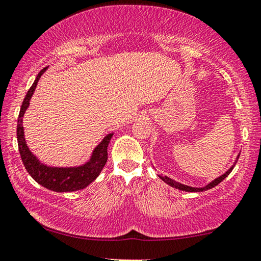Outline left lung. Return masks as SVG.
<instances>
[{
    "mask_svg": "<svg viewBox=\"0 0 261 261\" xmlns=\"http://www.w3.org/2000/svg\"><path fill=\"white\" fill-rule=\"evenodd\" d=\"M238 159H239V154H238V157H237V159H236L234 164H233V165L231 166V168L226 171V172H225L224 174H221L220 177L216 178L215 180H212L211 182H210V184L204 186V188H192V186H188V185L180 184V182H178V181H176V180L171 179V178L166 177V176H161V174H158V176H159V178H161V179H162L163 181H165L166 184L170 185V186H172V188H174V189L181 190V191H186V192H203V191H206V190H210V189L215 188V186H217L218 184H219L220 181H223V180L225 179V178H226V177L228 176V174L231 173V171H232L233 168H234V166H236L237 162H238Z\"/></svg>",
    "mask_w": 261,
    "mask_h": 261,
    "instance_id": "left-lung-1",
    "label": "left lung"
}]
</instances>
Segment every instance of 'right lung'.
Instances as JSON below:
<instances>
[{
  "label": "right lung",
  "instance_id": "add662e5",
  "mask_svg": "<svg viewBox=\"0 0 261 261\" xmlns=\"http://www.w3.org/2000/svg\"><path fill=\"white\" fill-rule=\"evenodd\" d=\"M46 68L42 69L38 73L36 80L27 92L23 100L21 110H19L17 119V143L18 151L21 154L23 165L28 173L33 177L35 181L43 186V188L51 190L55 192H71L82 190L92 182L99 176L100 171L108 161V145L114 134H109L92 151V154L85 164L73 168H51L46 166L38 161L36 155L31 153L29 147L27 146L24 139V130H23V115L30 104V98L33 96L35 89L37 87L38 80L43 75Z\"/></svg>",
  "mask_w": 261,
  "mask_h": 261
}]
</instances>
